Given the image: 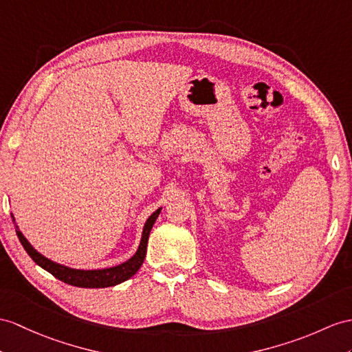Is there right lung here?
Returning a JSON list of instances; mask_svg holds the SVG:
<instances>
[{"label": "right lung", "instance_id": "add662e5", "mask_svg": "<svg viewBox=\"0 0 352 352\" xmlns=\"http://www.w3.org/2000/svg\"><path fill=\"white\" fill-rule=\"evenodd\" d=\"M161 208L155 210L152 215L148 218L146 224L143 227V233H142V241L139 245V250L135 251V254L131 256L130 260L115 265V267H109V269H97V270H79V269H72L67 267V265L58 264L52 260L46 258L45 255H41L34 250L32 245L27 241L18 226H16V234H18L19 241L23 246V250L28 252V255L34 260V263H37L41 269H45L49 272L50 275H54L56 279L65 282L68 285L73 287H80V288H106V287H113L121 284V282L130 279L133 275H135V272L140 269V265L143 264L144 256H146V246H148V239L151 234L152 226L155 224V221L160 215ZM13 218V215H12ZM14 221V218H13Z\"/></svg>", "mask_w": 352, "mask_h": 352}]
</instances>
